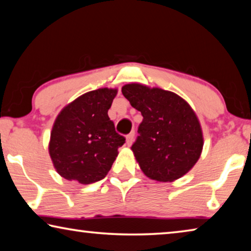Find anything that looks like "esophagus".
I'll return each instance as SVG.
<instances>
[{
	"label": "esophagus",
	"mask_w": 251,
	"mask_h": 251,
	"mask_svg": "<svg viewBox=\"0 0 251 251\" xmlns=\"http://www.w3.org/2000/svg\"><path fill=\"white\" fill-rule=\"evenodd\" d=\"M134 136H135L134 131H131V133H129L128 135L126 136V145L127 146L131 145V143H133V141H134Z\"/></svg>",
	"instance_id": "1"
}]
</instances>
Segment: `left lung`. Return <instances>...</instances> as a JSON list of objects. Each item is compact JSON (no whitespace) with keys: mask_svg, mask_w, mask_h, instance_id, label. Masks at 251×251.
Here are the masks:
<instances>
[{"mask_svg":"<svg viewBox=\"0 0 251 251\" xmlns=\"http://www.w3.org/2000/svg\"><path fill=\"white\" fill-rule=\"evenodd\" d=\"M122 93L143 115L131 146L142 172L163 182L186 175L203 146L201 123L190 105L175 93L139 83L124 85Z\"/></svg>","mask_w":251,"mask_h":251,"instance_id":"1","label":"left lung"}]
</instances>
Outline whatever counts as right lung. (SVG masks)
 Returning a JSON list of instances; mask_svg holds the SVG:
<instances>
[{"label":"right lung","instance_id":"add662e5","mask_svg":"<svg viewBox=\"0 0 251 251\" xmlns=\"http://www.w3.org/2000/svg\"><path fill=\"white\" fill-rule=\"evenodd\" d=\"M117 88H99L80 95L55 120L49 152L58 175L88 185L107 175L125 138L115 131L108 109Z\"/></svg>","mask_w":251,"mask_h":251}]
</instances>
